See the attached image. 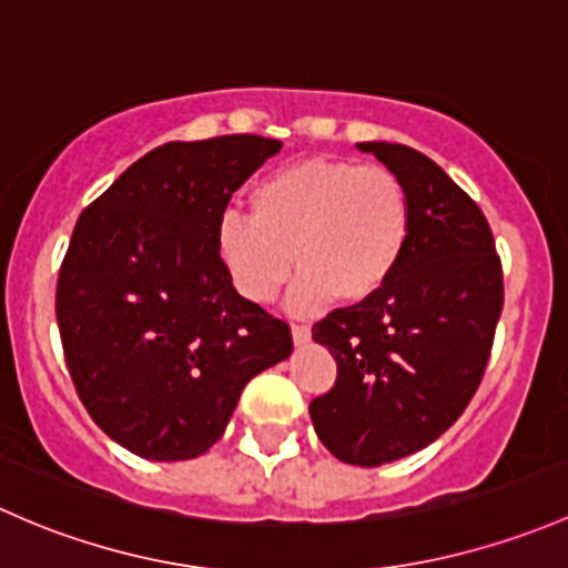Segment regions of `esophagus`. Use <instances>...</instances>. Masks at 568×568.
I'll return each mask as SVG.
<instances>
[{
	"mask_svg": "<svg viewBox=\"0 0 568 568\" xmlns=\"http://www.w3.org/2000/svg\"><path fill=\"white\" fill-rule=\"evenodd\" d=\"M308 338H312V331L306 325H292V342H295V347H303Z\"/></svg>",
	"mask_w": 568,
	"mask_h": 568,
	"instance_id": "esophagus-1",
	"label": "esophagus"
}]
</instances>
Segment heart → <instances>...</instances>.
I'll return each instance as SVG.
<instances>
[{"mask_svg":"<svg viewBox=\"0 0 568 568\" xmlns=\"http://www.w3.org/2000/svg\"><path fill=\"white\" fill-rule=\"evenodd\" d=\"M251 215L226 213L215 248L243 297L271 303L292 271L295 312L364 303L394 278L410 237L405 183L379 163L303 158L251 189Z\"/></svg>","mask_w":568,"mask_h":568,"instance_id":"obj_1","label":"heart"}]
</instances>
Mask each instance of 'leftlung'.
<instances>
[{"label":"left lung","mask_w":568,"mask_h":568,"mask_svg":"<svg viewBox=\"0 0 568 568\" xmlns=\"http://www.w3.org/2000/svg\"><path fill=\"white\" fill-rule=\"evenodd\" d=\"M405 183L410 237L394 278L312 327L336 358V383L308 405L323 446L377 467L435 443L484 377L503 308V273L487 219L432 158L361 142Z\"/></svg>","instance_id":"obj_1"}]
</instances>
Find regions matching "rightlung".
Here are the masks:
<instances>
[{"label": "right lung", "instance_id": "1", "mask_svg": "<svg viewBox=\"0 0 568 568\" xmlns=\"http://www.w3.org/2000/svg\"><path fill=\"white\" fill-rule=\"evenodd\" d=\"M278 139L169 142L81 213L57 284V325L79 399L153 462L194 459L245 383L290 358V325L245 301L215 248L232 194Z\"/></svg>", "mask_w": 568, "mask_h": 568}]
</instances>
